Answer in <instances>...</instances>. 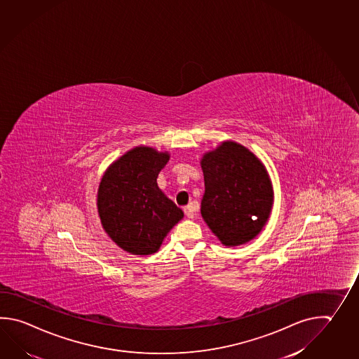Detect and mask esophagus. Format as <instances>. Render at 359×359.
I'll return each mask as SVG.
<instances>
[{
	"label": "esophagus",
	"instance_id": "1",
	"mask_svg": "<svg viewBox=\"0 0 359 359\" xmlns=\"http://www.w3.org/2000/svg\"><path fill=\"white\" fill-rule=\"evenodd\" d=\"M184 213L188 219H193L194 217V207L191 205H185L184 207Z\"/></svg>",
	"mask_w": 359,
	"mask_h": 359
}]
</instances>
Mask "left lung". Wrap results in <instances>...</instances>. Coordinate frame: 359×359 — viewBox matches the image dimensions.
I'll use <instances>...</instances> for the list:
<instances>
[{
    "instance_id": "1",
    "label": "left lung",
    "mask_w": 359,
    "mask_h": 359,
    "mask_svg": "<svg viewBox=\"0 0 359 359\" xmlns=\"http://www.w3.org/2000/svg\"><path fill=\"white\" fill-rule=\"evenodd\" d=\"M205 194L201 213L225 245L253 239L270 216L273 193L264 165L245 147L224 142L202 158Z\"/></svg>"
}]
</instances>
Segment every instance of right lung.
<instances>
[{
    "label": "right lung",
    "instance_id": "right-lung-1",
    "mask_svg": "<svg viewBox=\"0 0 359 359\" xmlns=\"http://www.w3.org/2000/svg\"><path fill=\"white\" fill-rule=\"evenodd\" d=\"M168 154L135 147L114 162L98 189L103 229L120 248L147 256L157 252L184 213L157 185Z\"/></svg>",
    "mask_w": 359,
    "mask_h": 359
}]
</instances>
